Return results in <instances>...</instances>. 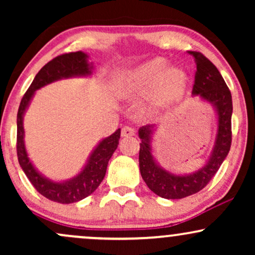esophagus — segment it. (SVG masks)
Listing matches in <instances>:
<instances>
[{
    "label": "esophagus",
    "instance_id": "obj_1",
    "mask_svg": "<svg viewBox=\"0 0 255 255\" xmlns=\"http://www.w3.org/2000/svg\"><path fill=\"white\" fill-rule=\"evenodd\" d=\"M121 134H122V136H125V137L133 136L134 134H135V129H134L133 127H129V126H125V127L122 128Z\"/></svg>",
    "mask_w": 255,
    "mask_h": 255
}]
</instances>
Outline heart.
Instances as JSON below:
<instances>
[{
  "mask_svg": "<svg viewBox=\"0 0 255 255\" xmlns=\"http://www.w3.org/2000/svg\"><path fill=\"white\" fill-rule=\"evenodd\" d=\"M162 57L142 63L124 73L118 81V91L122 96H133L151 87L150 102L153 107L162 108L182 97L186 87V74L176 67H166Z\"/></svg>",
  "mask_w": 255,
  "mask_h": 255,
  "instance_id": "heart-1",
  "label": "heart"
}]
</instances>
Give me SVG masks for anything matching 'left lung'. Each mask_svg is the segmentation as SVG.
<instances>
[{
    "label": "left lung",
    "mask_w": 255,
    "mask_h": 255,
    "mask_svg": "<svg viewBox=\"0 0 255 255\" xmlns=\"http://www.w3.org/2000/svg\"><path fill=\"white\" fill-rule=\"evenodd\" d=\"M197 63L192 93L200 96L216 107L218 114V134L210 160L204 168L186 176H176L163 170L154 162L151 153V133L153 126L147 125L139 129L141 139L139 151V166L142 180L154 194L165 199H182L195 194L207 186L222 163L228 156L231 146V114L233 99L229 87L223 77L206 56L201 52L191 51Z\"/></svg>",
    "instance_id": "obj_1"
}]
</instances>
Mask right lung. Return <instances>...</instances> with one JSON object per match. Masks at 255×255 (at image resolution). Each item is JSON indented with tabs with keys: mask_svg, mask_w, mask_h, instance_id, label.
Masks as SVG:
<instances>
[{
	"mask_svg": "<svg viewBox=\"0 0 255 255\" xmlns=\"http://www.w3.org/2000/svg\"><path fill=\"white\" fill-rule=\"evenodd\" d=\"M87 55L81 51L68 52L58 55L38 72L36 78L26 91L20 102L16 118V153L19 164L26 174L30 182L43 197L60 204H72L83 200L97 189L107 172V166L113 153L118 148L121 129H118L110 136L105 137L99 142L97 147L91 154L89 162L84 170L67 182L57 183L46 180L38 172L28 159L24 145V127L22 116L30 103L34 91L62 78L77 77V75H90L91 67L87 63Z\"/></svg>",
	"mask_w": 255,
	"mask_h": 255,
	"instance_id": "add662e5",
	"label": "right lung"
}]
</instances>
